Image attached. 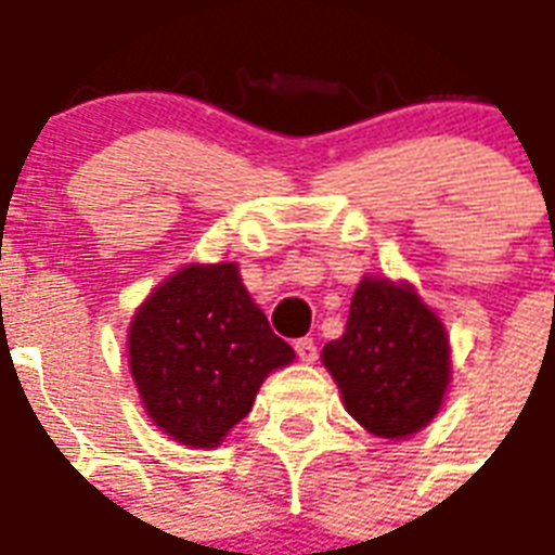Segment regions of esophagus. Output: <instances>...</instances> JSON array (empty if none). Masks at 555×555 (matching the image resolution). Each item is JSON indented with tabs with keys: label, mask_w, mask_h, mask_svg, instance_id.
Listing matches in <instances>:
<instances>
[{
	"label": "esophagus",
	"mask_w": 555,
	"mask_h": 555,
	"mask_svg": "<svg viewBox=\"0 0 555 555\" xmlns=\"http://www.w3.org/2000/svg\"><path fill=\"white\" fill-rule=\"evenodd\" d=\"M296 354H299V361L302 363H314L317 361V344L314 337H299L294 344Z\"/></svg>",
	"instance_id": "obj_1"
}]
</instances>
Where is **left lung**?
<instances>
[{
  "label": "left lung",
  "mask_w": 555,
  "mask_h": 555,
  "mask_svg": "<svg viewBox=\"0 0 555 555\" xmlns=\"http://www.w3.org/2000/svg\"><path fill=\"white\" fill-rule=\"evenodd\" d=\"M323 363L346 410L375 437L399 439L437 416L448 387V337L410 287L363 279L346 332L325 344Z\"/></svg>",
  "instance_id": "left-lung-1"
}]
</instances>
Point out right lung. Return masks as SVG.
<instances>
[{
    "mask_svg": "<svg viewBox=\"0 0 555 555\" xmlns=\"http://www.w3.org/2000/svg\"><path fill=\"white\" fill-rule=\"evenodd\" d=\"M130 372L147 416L183 446H218L247 416L268 372L294 361L235 264H192L130 323Z\"/></svg>",
    "mask_w": 555,
    "mask_h": 555,
    "instance_id": "add662e5",
    "label": "right lung"
}]
</instances>
